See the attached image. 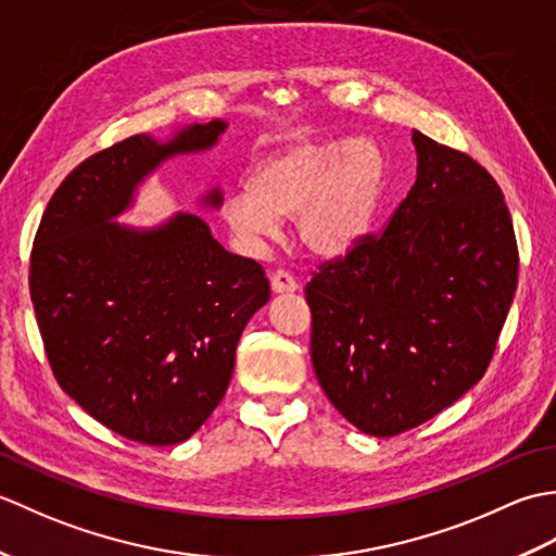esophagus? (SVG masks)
Returning a JSON list of instances; mask_svg holds the SVG:
<instances>
[{
    "mask_svg": "<svg viewBox=\"0 0 556 556\" xmlns=\"http://www.w3.org/2000/svg\"><path fill=\"white\" fill-rule=\"evenodd\" d=\"M269 287H271V291H275V293H293V291L299 289V281L293 279L289 271L279 269V271H275V275L269 277Z\"/></svg>",
    "mask_w": 556,
    "mask_h": 556,
    "instance_id": "34e87169",
    "label": "esophagus"
}]
</instances>
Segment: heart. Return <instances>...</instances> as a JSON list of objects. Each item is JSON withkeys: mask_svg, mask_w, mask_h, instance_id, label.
Wrapping results in <instances>:
<instances>
[{"mask_svg": "<svg viewBox=\"0 0 556 556\" xmlns=\"http://www.w3.org/2000/svg\"><path fill=\"white\" fill-rule=\"evenodd\" d=\"M382 184L384 155L370 138L299 140L227 195L222 219L239 243L257 248L277 233L279 217H293L311 253L339 255L368 229Z\"/></svg>", "mask_w": 556, "mask_h": 556, "instance_id": "b5f03b06", "label": "heart"}]
</instances>
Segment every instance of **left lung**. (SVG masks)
I'll use <instances>...</instances> for the list:
<instances>
[{
    "instance_id": "8db88e82",
    "label": "left lung",
    "mask_w": 556,
    "mask_h": 556,
    "mask_svg": "<svg viewBox=\"0 0 556 556\" xmlns=\"http://www.w3.org/2000/svg\"><path fill=\"white\" fill-rule=\"evenodd\" d=\"M418 176L384 231L305 285L311 358L332 406L394 437L485 375L518 281L502 188L485 167L413 131Z\"/></svg>"
}]
</instances>
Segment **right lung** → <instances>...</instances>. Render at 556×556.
<instances>
[{
	"label": "right lung",
	"mask_w": 556,
	"mask_h": 556,
	"mask_svg": "<svg viewBox=\"0 0 556 556\" xmlns=\"http://www.w3.org/2000/svg\"><path fill=\"white\" fill-rule=\"evenodd\" d=\"M224 131L212 119L167 143L138 134L80 162L33 241L30 301L59 387L140 444L186 442L210 418L243 327L269 301L265 269L224 251L198 215L152 229L112 222L162 162L210 150ZM203 205H222L219 188Z\"/></svg>",
	"instance_id": "obj_1"
}]
</instances>
